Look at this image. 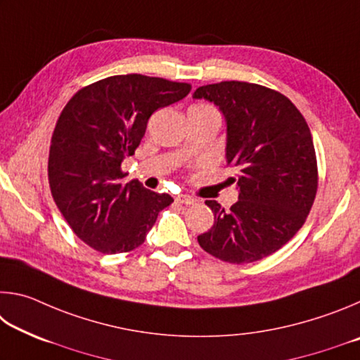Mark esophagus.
Masks as SVG:
<instances>
[{"instance_id":"esophagus-1","label":"esophagus","mask_w":360,"mask_h":360,"mask_svg":"<svg viewBox=\"0 0 360 360\" xmlns=\"http://www.w3.org/2000/svg\"><path fill=\"white\" fill-rule=\"evenodd\" d=\"M174 200L178 203H182V205H193V202H195L192 197H188V195H182V193L178 195V197H176Z\"/></svg>"}]
</instances>
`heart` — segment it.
<instances>
[{
	"instance_id": "heart-1",
	"label": "heart",
	"mask_w": 360,
	"mask_h": 360,
	"mask_svg": "<svg viewBox=\"0 0 360 360\" xmlns=\"http://www.w3.org/2000/svg\"><path fill=\"white\" fill-rule=\"evenodd\" d=\"M192 108H210V106H206V105H195Z\"/></svg>"
}]
</instances>
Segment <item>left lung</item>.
Returning a JSON list of instances; mask_svg holds the SVG:
<instances>
[{"label":"left lung","instance_id":"left-lung-1","mask_svg":"<svg viewBox=\"0 0 360 360\" xmlns=\"http://www.w3.org/2000/svg\"><path fill=\"white\" fill-rule=\"evenodd\" d=\"M225 120V160L236 169L238 202L214 200V225L198 235L206 252L230 264H249L283 248L311 210L318 167L311 133L289 98L257 84L225 81L195 90Z\"/></svg>","mask_w":360,"mask_h":360}]
</instances>
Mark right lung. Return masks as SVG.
Instances as JSON below:
<instances>
[{"instance_id": "add662e5", "label": "right lung", "mask_w": 360, "mask_h": 360, "mask_svg": "<svg viewBox=\"0 0 360 360\" xmlns=\"http://www.w3.org/2000/svg\"><path fill=\"white\" fill-rule=\"evenodd\" d=\"M191 85L143 75L111 76L72 96L60 114L49 152V184L72 231L103 254L141 246L168 193L124 184L122 162L135 154L158 108L184 98Z\"/></svg>"}]
</instances>
